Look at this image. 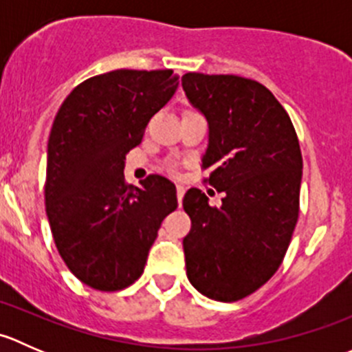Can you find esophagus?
Instances as JSON below:
<instances>
[{
  "mask_svg": "<svg viewBox=\"0 0 352 352\" xmlns=\"http://www.w3.org/2000/svg\"><path fill=\"white\" fill-rule=\"evenodd\" d=\"M184 194H186V187L177 186V201H179V206H180V202H182Z\"/></svg>",
  "mask_w": 352,
  "mask_h": 352,
  "instance_id": "esophagus-1",
  "label": "esophagus"
}]
</instances>
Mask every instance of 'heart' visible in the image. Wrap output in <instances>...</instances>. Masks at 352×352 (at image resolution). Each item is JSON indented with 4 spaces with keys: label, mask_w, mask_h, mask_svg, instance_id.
I'll return each mask as SVG.
<instances>
[{
    "label": "heart",
    "mask_w": 352,
    "mask_h": 352,
    "mask_svg": "<svg viewBox=\"0 0 352 352\" xmlns=\"http://www.w3.org/2000/svg\"><path fill=\"white\" fill-rule=\"evenodd\" d=\"M172 170H173V166H172Z\"/></svg>",
    "instance_id": "b5f03b06"
}]
</instances>
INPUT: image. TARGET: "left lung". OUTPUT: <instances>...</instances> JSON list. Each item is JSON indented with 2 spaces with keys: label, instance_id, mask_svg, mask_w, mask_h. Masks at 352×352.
<instances>
[{
  "label": "left lung",
  "instance_id": "1",
  "mask_svg": "<svg viewBox=\"0 0 352 352\" xmlns=\"http://www.w3.org/2000/svg\"><path fill=\"white\" fill-rule=\"evenodd\" d=\"M182 87L209 124L202 168L225 194L221 206L189 189L184 209L187 278L216 301H239L269 281L285 258L300 214L301 158L293 122L258 81L187 73Z\"/></svg>",
  "mask_w": 352,
  "mask_h": 352
}]
</instances>
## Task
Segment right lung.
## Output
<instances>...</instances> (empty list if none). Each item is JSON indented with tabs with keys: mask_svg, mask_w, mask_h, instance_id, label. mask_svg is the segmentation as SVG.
Returning a JSON list of instances; mask_svg holds the SVG:
<instances>
[{
	"mask_svg": "<svg viewBox=\"0 0 352 352\" xmlns=\"http://www.w3.org/2000/svg\"><path fill=\"white\" fill-rule=\"evenodd\" d=\"M172 69H116L88 78L56 113L47 143L45 212L59 255L98 291L131 286L146 264L165 216L175 211L168 179H124L129 150L175 94Z\"/></svg>",
	"mask_w": 352,
	"mask_h": 352,
	"instance_id": "add662e5",
	"label": "right lung"
}]
</instances>
